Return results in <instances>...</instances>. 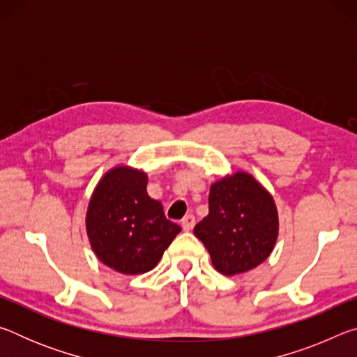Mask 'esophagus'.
<instances>
[{"mask_svg":"<svg viewBox=\"0 0 357 357\" xmlns=\"http://www.w3.org/2000/svg\"><path fill=\"white\" fill-rule=\"evenodd\" d=\"M181 225H183V229H185V231H190V229L195 227V217H193L192 214L185 215L183 222H181Z\"/></svg>","mask_w":357,"mask_h":357,"instance_id":"34e87169","label":"esophagus"}]
</instances>
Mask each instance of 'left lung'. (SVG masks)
Returning <instances> with one entry per match:
<instances>
[{"label": "left lung", "instance_id": "obj_1", "mask_svg": "<svg viewBox=\"0 0 357 357\" xmlns=\"http://www.w3.org/2000/svg\"><path fill=\"white\" fill-rule=\"evenodd\" d=\"M220 274L233 277L255 269L274 250L279 213L263 184L234 172L211 185L209 214L193 228Z\"/></svg>", "mask_w": 357, "mask_h": 357}]
</instances>
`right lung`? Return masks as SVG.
<instances>
[{
  "label": "right lung",
  "mask_w": 357,
  "mask_h": 357,
  "mask_svg": "<svg viewBox=\"0 0 357 357\" xmlns=\"http://www.w3.org/2000/svg\"><path fill=\"white\" fill-rule=\"evenodd\" d=\"M148 174L129 165L108 170L96 185L86 211V234L102 263L138 275L154 269L181 227L146 192Z\"/></svg>",
  "instance_id": "obj_1"
}]
</instances>
